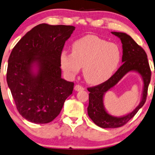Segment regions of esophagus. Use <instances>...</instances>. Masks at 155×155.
Wrapping results in <instances>:
<instances>
[{"label": "esophagus", "mask_w": 155, "mask_h": 155, "mask_svg": "<svg viewBox=\"0 0 155 155\" xmlns=\"http://www.w3.org/2000/svg\"><path fill=\"white\" fill-rule=\"evenodd\" d=\"M84 87H81V86L80 85H76L75 87H74V90L75 91H81V90H84Z\"/></svg>", "instance_id": "obj_1"}]
</instances>
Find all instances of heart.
<instances>
[{"label": "heart", "mask_w": 155, "mask_h": 155, "mask_svg": "<svg viewBox=\"0 0 155 155\" xmlns=\"http://www.w3.org/2000/svg\"><path fill=\"white\" fill-rule=\"evenodd\" d=\"M72 53L63 51L60 56L63 70L74 77L83 68V75L90 84H100L114 74L121 61L117 44L108 42L96 35H87L74 41Z\"/></svg>", "instance_id": "obj_1"}]
</instances>
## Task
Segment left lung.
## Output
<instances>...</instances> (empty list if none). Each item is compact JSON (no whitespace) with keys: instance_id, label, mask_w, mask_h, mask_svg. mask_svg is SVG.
I'll return each mask as SVG.
<instances>
[{"instance_id":"obj_1","label":"left lung","mask_w":155,"mask_h":155,"mask_svg":"<svg viewBox=\"0 0 155 155\" xmlns=\"http://www.w3.org/2000/svg\"><path fill=\"white\" fill-rule=\"evenodd\" d=\"M112 34L120 39L123 48V65L107 81L101 84L87 89L89 91V106L87 113L89 117L97 126L103 128H118L124 126L133 118L139 110L144 105L147 90L151 79V71L147 55L142 48L124 32L112 31ZM129 72H137L143 81V90L139 105L131 113L117 117L108 114L104 105L105 93L113 88L122 78Z\"/></svg>"}]
</instances>
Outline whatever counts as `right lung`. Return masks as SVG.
<instances>
[{
	"label": "right lung",
	"mask_w": 155,
	"mask_h": 155,
	"mask_svg": "<svg viewBox=\"0 0 155 155\" xmlns=\"http://www.w3.org/2000/svg\"><path fill=\"white\" fill-rule=\"evenodd\" d=\"M74 26L41 24L13 48L7 84L20 115L34 124H48L72 94L74 82L61 78L60 56Z\"/></svg>",
	"instance_id": "1"
}]
</instances>
